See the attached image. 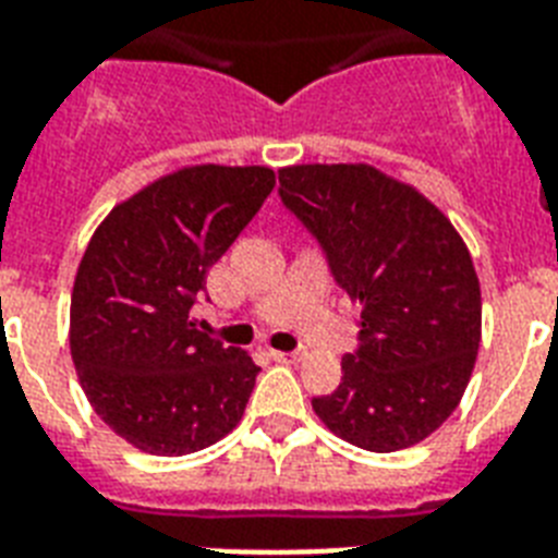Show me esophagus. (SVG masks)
Listing matches in <instances>:
<instances>
[{
	"instance_id": "esophagus-1",
	"label": "esophagus",
	"mask_w": 558,
	"mask_h": 558,
	"mask_svg": "<svg viewBox=\"0 0 558 558\" xmlns=\"http://www.w3.org/2000/svg\"><path fill=\"white\" fill-rule=\"evenodd\" d=\"M275 362H283V365H295V362H301V353H283V350H271L269 353Z\"/></svg>"
}]
</instances>
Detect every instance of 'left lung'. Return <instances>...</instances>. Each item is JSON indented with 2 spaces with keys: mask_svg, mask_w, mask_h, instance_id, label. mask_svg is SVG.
Listing matches in <instances>:
<instances>
[{
  "mask_svg": "<svg viewBox=\"0 0 558 558\" xmlns=\"http://www.w3.org/2000/svg\"><path fill=\"white\" fill-rule=\"evenodd\" d=\"M280 199L362 306V348L341 359V385L313 411L359 449L416 446L475 371L481 283L463 236L414 185L365 161L280 168Z\"/></svg>",
  "mask_w": 558,
  "mask_h": 558,
  "instance_id": "1",
  "label": "left lung"
}]
</instances>
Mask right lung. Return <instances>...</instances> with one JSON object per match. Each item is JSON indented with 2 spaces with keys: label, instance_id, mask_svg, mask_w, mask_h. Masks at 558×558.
I'll list each match as a JSON object with an SVG mask.
<instances>
[{
  "label": "right lung",
  "instance_id": "right-lung-1",
  "mask_svg": "<svg viewBox=\"0 0 558 558\" xmlns=\"http://www.w3.org/2000/svg\"><path fill=\"white\" fill-rule=\"evenodd\" d=\"M271 187L263 165H187L95 228L74 275L69 348L95 414L133 449L179 458L243 420L260 367L196 330L191 306Z\"/></svg>",
  "mask_w": 558,
  "mask_h": 558
}]
</instances>
